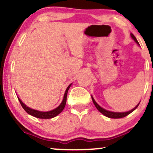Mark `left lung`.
Masks as SVG:
<instances>
[{
	"instance_id": "1",
	"label": "left lung",
	"mask_w": 153,
	"mask_h": 153,
	"mask_svg": "<svg viewBox=\"0 0 153 153\" xmlns=\"http://www.w3.org/2000/svg\"><path fill=\"white\" fill-rule=\"evenodd\" d=\"M131 38H132L134 40L135 42L137 44V45H140V44H139V42H138V41L137 40L136 37H135L134 35H133L132 34H131ZM91 98H92L93 102H94L95 106L96 107V108H97V109L99 110L101 114H103L104 116H106V117H108V118H112V119H119V118H123V117H126V116H127L128 114H129L131 113L133 111H134L135 109H136V108L138 107L139 104H140V103H139L137 105V106H135L134 108H133V109H131V111H127V112H113V111H107L106 109H104V108H103L102 107L100 106L98 104V103H96V101H95L94 99L92 97V96H91Z\"/></svg>"
}]
</instances>
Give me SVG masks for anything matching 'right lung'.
Segmentation results:
<instances>
[{
  "instance_id": "right-lung-1",
  "label": "right lung",
  "mask_w": 153,
  "mask_h": 153,
  "mask_svg": "<svg viewBox=\"0 0 153 153\" xmlns=\"http://www.w3.org/2000/svg\"><path fill=\"white\" fill-rule=\"evenodd\" d=\"M71 85L72 84H70V85H68V87L67 88L65 93V95H64V98H63V100L62 103H60V105H59L58 107H57L56 108H54V109L50 111H39L33 109V108H29V107L26 106V105L24 104L22 101H21L19 98H18V99H19V102L21 103V105H22V106L23 107V108H24V109L26 111V113H28L29 114H30L31 116H33V117H36V118H39V119L53 118V117L58 115L59 113H61V112L62 111V110L64 109L65 106V104H66V101H67V95H68V91L69 90L70 87L71 86Z\"/></svg>"
}]
</instances>
